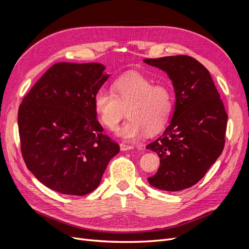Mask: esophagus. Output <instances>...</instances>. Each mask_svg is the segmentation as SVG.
Segmentation results:
<instances>
[{
	"label": "esophagus",
	"mask_w": 249,
	"mask_h": 249,
	"mask_svg": "<svg viewBox=\"0 0 249 249\" xmlns=\"http://www.w3.org/2000/svg\"><path fill=\"white\" fill-rule=\"evenodd\" d=\"M133 148H134V146H132V145H127V144H124V143H120V149H122L123 152H125V150H130Z\"/></svg>",
	"instance_id": "34e87169"
}]
</instances>
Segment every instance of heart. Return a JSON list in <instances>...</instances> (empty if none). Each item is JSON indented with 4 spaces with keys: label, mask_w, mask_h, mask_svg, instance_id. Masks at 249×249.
<instances>
[{
    "label": "heart",
    "mask_w": 249,
    "mask_h": 249,
    "mask_svg": "<svg viewBox=\"0 0 249 249\" xmlns=\"http://www.w3.org/2000/svg\"><path fill=\"white\" fill-rule=\"evenodd\" d=\"M112 92L101 88L93 96V107L101 124L113 130L127 108L130 119L115 130L118 137L133 141L145 130L154 133L166 124L172 108L170 90L164 85H153L152 80L130 73L112 85Z\"/></svg>",
    "instance_id": "1"
}]
</instances>
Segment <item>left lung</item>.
Masks as SVG:
<instances>
[{
	"label": "left lung",
	"mask_w": 249,
	"mask_h": 249,
	"mask_svg": "<svg viewBox=\"0 0 249 249\" xmlns=\"http://www.w3.org/2000/svg\"><path fill=\"white\" fill-rule=\"evenodd\" d=\"M143 61L167 73L176 94L168 126L146 146L160 157L159 169L147 180L163 191L184 190L221 155L228 114L209 71L197 60L178 55Z\"/></svg>",
	"instance_id": "1"
}]
</instances>
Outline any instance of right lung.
<instances>
[{"mask_svg": "<svg viewBox=\"0 0 249 249\" xmlns=\"http://www.w3.org/2000/svg\"><path fill=\"white\" fill-rule=\"evenodd\" d=\"M101 63L59 62L37 81L18 109L21 154L28 169L66 195L95 190L119 145L104 135L93 96L110 73Z\"/></svg>", "mask_w": 249, "mask_h": 249, "instance_id": "add662e5", "label": "right lung"}]
</instances>
